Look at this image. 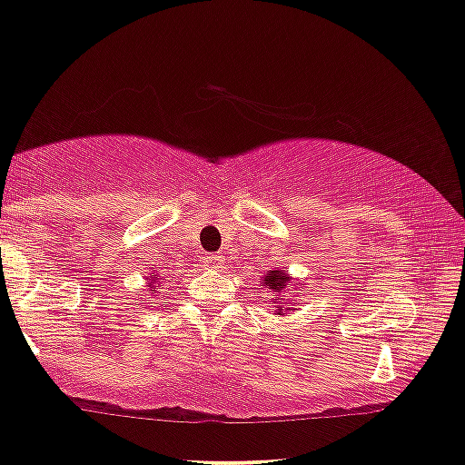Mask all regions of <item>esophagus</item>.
<instances>
[{
    "mask_svg": "<svg viewBox=\"0 0 465 465\" xmlns=\"http://www.w3.org/2000/svg\"><path fill=\"white\" fill-rule=\"evenodd\" d=\"M203 265H204L206 269H220V267H222V256H217V254H206L204 259H203Z\"/></svg>",
    "mask_w": 465,
    "mask_h": 465,
    "instance_id": "esophagus-1",
    "label": "esophagus"
}]
</instances>
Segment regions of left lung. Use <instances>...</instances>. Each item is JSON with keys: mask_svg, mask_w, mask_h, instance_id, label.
<instances>
[{"mask_svg": "<svg viewBox=\"0 0 465 465\" xmlns=\"http://www.w3.org/2000/svg\"><path fill=\"white\" fill-rule=\"evenodd\" d=\"M289 282H291V276L284 272V269H272V272L262 278L261 286H265V289L272 291L278 300H282L284 289H289ZM276 308H280V306H276ZM280 311H282V308H280ZM286 311H289V308H286Z\"/></svg>", "mask_w": 465, "mask_h": 465, "instance_id": "8db88e82", "label": "left lung"}]
</instances>
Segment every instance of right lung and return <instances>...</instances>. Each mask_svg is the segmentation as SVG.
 <instances>
[{
  "label": "right lung",
  "mask_w": 465,
  "mask_h": 465,
  "mask_svg": "<svg viewBox=\"0 0 465 465\" xmlns=\"http://www.w3.org/2000/svg\"><path fill=\"white\" fill-rule=\"evenodd\" d=\"M146 280H148V291H153L154 286L157 284H162L163 282V273L162 272H157V269L153 267V272H148V276H146Z\"/></svg>",
  "instance_id": "add662e5"
}]
</instances>
